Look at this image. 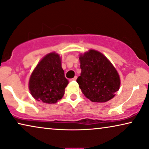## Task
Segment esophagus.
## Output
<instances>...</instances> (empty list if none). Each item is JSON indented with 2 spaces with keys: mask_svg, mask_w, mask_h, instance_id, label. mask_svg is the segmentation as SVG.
I'll return each instance as SVG.
<instances>
[{
  "mask_svg": "<svg viewBox=\"0 0 149 149\" xmlns=\"http://www.w3.org/2000/svg\"><path fill=\"white\" fill-rule=\"evenodd\" d=\"M76 79H77V77H76V76H75V77H74V78H72V79H71V81H76Z\"/></svg>",
  "mask_w": 149,
  "mask_h": 149,
  "instance_id": "1",
  "label": "esophagus"
}]
</instances>
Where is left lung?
<instances>
[{"label":"left lung","instance_id":"1","mask_svg":"<svg viewBox=\"0 0 149 149\" xmlns=\"http://www.w3.org/2000/svg\"><path fill=\"white\" fill-rule=\"evenodd\" d=\"M79 60L82 71L77 82L84 96L93 102L112 100L120 86L119 74L112 63L93 49L80 54Z\"/></svg>","mask_w":149,"mask_h":149}]
</instances>
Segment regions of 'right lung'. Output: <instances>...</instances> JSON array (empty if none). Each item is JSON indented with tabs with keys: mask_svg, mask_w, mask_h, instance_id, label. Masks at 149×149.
Returning <instances> with one entry per match:
<instances>
[{
	"mask_svg": "<svg viewBox=\"0 0 149 149\" xmlns=\"http://www.w3.org/2000/svg\"><path fill=\"white\" fill-rule=\"evenodd\" d=\"M68 84L61 66V57L53 52L43 56L33 69L29 88L35 100L52 104L63 98Z\"/></svg>",
	"mask_w": 149,
	"mask_h": 149,
	"instance_id": "add662e5",
	"label": "right lung"
}]
</instances>
